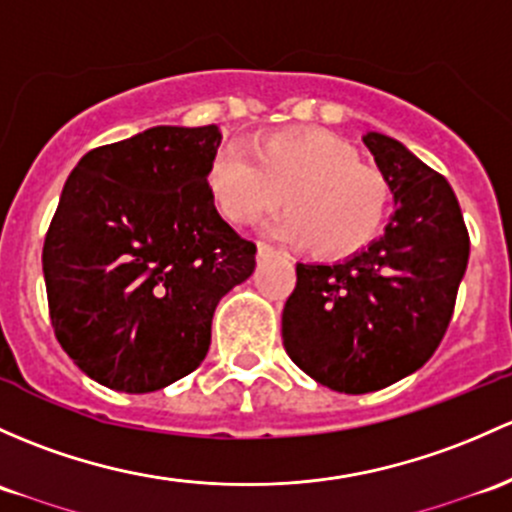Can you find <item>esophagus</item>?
I'll return each mask as SVG.
<instances>
[{
  "label": "esophagus",
  "mask_w": 512,
  "mask_h": 512,
  "mask_svg": "<svg viewBox=\"0 0 512 512\" xmlns=\"http://www.w3.org/2000/svg\"><path fill=\"white\" fill-rule=\"evenodd\" d=\"M267 252H274V247L267 242H257V255H267Z\"/></svg>",
  "instance_id": "34e87169"
}]
</instances>
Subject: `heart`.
<instances>
[{"mask_svg":"<svg viewBox=\"0 0 512 512\" xmlns=\"http://www.w3.org/2000/svg\"><path fill=\"white\" fill-rule=\"evenodd\" d=\"M206 186L233 225H252L279 206L270 225L279 238L309 245L321 257H346L380 233L390 208V181L378 166L326 129H287L250 147V157L218 149Z\"/></svg>","mask_w":512,"mask_h":512,"instance_id":"1","label":"heart"}]
</instances>
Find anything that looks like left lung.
<instances>
[{
	"label": "left lung",
	"mask_w": 512,
	"mask_h": 512,
	"mask_svg": "<svg viewBox=\"0 0 512 512\" xmlns=\"http://www.w3.org/2000/svg\"><path fill=\"white\" fill-rule=\"evenodd\" d=\"M363 142L395 198L385 235L336 265L299 262L282 311L289 358L346 395L383 390L432 358L471 247L444 176L397 139L368 132Z\"/></svg>",
	"instance_id": "8db88e82"
}]
</instances>
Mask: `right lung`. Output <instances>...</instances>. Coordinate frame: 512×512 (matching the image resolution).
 I'll return each instance as SVG.
<instances>
[{
    "instance_id": "obj_1",
    "label": "right lung",
    "mask_w": 512,
    "mask_h": 512,
    "mask_svg": "<svg viewBox=\"0 0 512 512\" xmlns=\"http://www.w3.org/2000/svg\"><path fill=\"white\" fill-rule=\"evenodd\" d=\"M220 127H152L93 149L63 186L43 242L48 314L95 383L154 392L193 373L218 301L255 270L206 186Z\"/></svg>"
}]
</instances>
